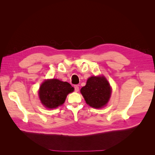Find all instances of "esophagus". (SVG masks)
Masks as SVG:
<instances>
[{
    "label": "esophagus",
    "mask_w": 155,
    "mask_h": 155,
    "mask_svg": "<svg viewBox=\"0 0 155 155\" xmlns=\"http://www.w3.org/2000/svg\"><path fill=\"white\" fill-rule=\"evenodd\" d=\"M74 90L76 92H78L79 91V86L78 85H75L74 86Z\"/></svg>",
    "instance_id": "1"
}]
</instances>
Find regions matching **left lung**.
Listing matches in <instances>:
<instances>
[{
  "label": "left lung",
  "mask_w": 155,
  "mask_h": 155,
  "mask_svg": "<svg viewBox=\"0 0 155 155\" xmlns=\"http://www.w3.org/2000/svg\"><path fill=\"white\" fill-rule=\"evenodd\" d=\"M81 93L88 105L100 109L109 101L111 89L104 77L92 76L88 79L86 85L81 88Z\"/></svg>",
  "instance_id": "left-lung-1"
}]
</instances>
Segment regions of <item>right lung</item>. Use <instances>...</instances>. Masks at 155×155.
<instances>
[{"label":"right lung","instance_id":"1","mask_svg":"<svg viewBox=\"0 0 155 155\" xmlns=\"http://www.w3.org/2000/svg\"><path fill=\"white\" fill-rule=\"evenodd\" d=\"M74 90L70 83L52 79L43 82L39 95L43 105L48 109H54L63 104L67 95Z\"/></svg>","mask_w":155,"mask_h":155}]
</instances>
